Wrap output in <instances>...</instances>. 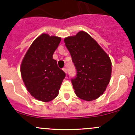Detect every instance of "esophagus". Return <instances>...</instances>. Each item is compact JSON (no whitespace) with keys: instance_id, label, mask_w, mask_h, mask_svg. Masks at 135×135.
Masks as SVG:
<instances>
[{"instance_id":"esophagus-1","label":"esophagus","mask_w":135,"mask_h":135,"mask_svg":"<svg viewBox=\"0 0 135 135\" xmlns=\"http://www.w3.org/2000/svg\"><path fill=\"white\" fill-rule=\"evenodd\" d=\"M62 70L66 74V73H67V69H66V68H64V69H62Z\"/></svg>"}]
</instances>
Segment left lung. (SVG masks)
Wrapping results in <instances>:
<instances>
[{
    "label": "left lung",
    "instance_id": "left-lung-1",
    "mask_svg": "<svg viewBox=\"0 0 135 135\" xmlns=\"http://www.w3.org/2000/svg\"><path fill=\"white\" fill-rule=\"evenodd\" d=\"M76 69L71 79L76 95L87 101L99 98L106 90L112 73V62L107 53L84 31L64 40Z\"/></svg>",
    "mask_w": 135,
    "mask_h": 135
}]
</instances>
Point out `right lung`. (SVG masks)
<instances>
[{
  "label": "right lung",
  "instance_id": "obj_1",
  "mask_svg": "<svg viewBox=\"0 0 135 135\" xmlns=\"http://www.w3.org/2000/svg\"><path fill=\"white\" fill-rule=\"evenodd\" d=\"M61 38L42 34L26 53L21 65V74L27 91L38 100L55 99L66 74L57 66L53 55Z\"/></svg>",
  "mask_w": 135,
  "mask_h": 135
}]
</instances>
